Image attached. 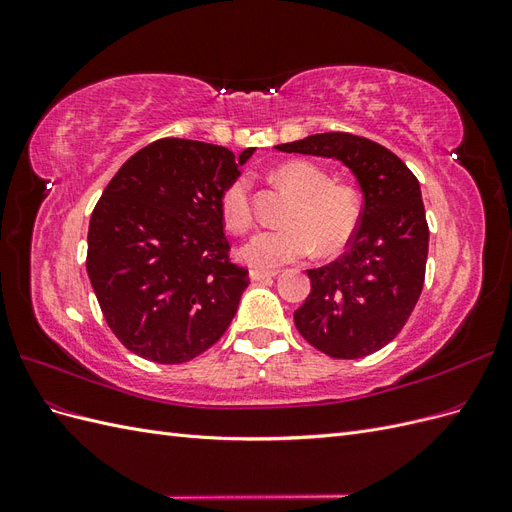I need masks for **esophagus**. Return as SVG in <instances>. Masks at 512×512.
I'll return each mask as SVG.
<instances>
[{
	"instance_id": "1",
	"label": "esophagus",
	"mask_w": 512,
	"mask_h": 512,
	"mask_svg": "<svg viewBox=\"0 0 512 512\" xmlns=\"http://www.w3.org/2000/svg\"><path fill=\"white\" fill-rule=\"evenodd\" d=\"M275 275H277V271H258V269L250 271L252 282H265V280H271V277H275Z\"/></svg>"
}]
</instances>
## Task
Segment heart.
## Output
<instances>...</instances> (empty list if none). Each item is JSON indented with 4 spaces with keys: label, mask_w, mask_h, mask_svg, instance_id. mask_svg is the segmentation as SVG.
Masks as SVG:
<instances>
[{
    "label": "heart",
    "mask_w": 512,
    "mask_h": 512,
    "mask_svg": "<svg viewBox=\"0 0 512 512\" xmlns=\"http://www.w3.org/2000/svg\"><path fill=\"white\" fill-rule=\"evenodd\" d=\"M275 181L290 190L294 200L286 228L260 230L241 247V258L252 269L273 271L288 262L301 260L314 250L320 256L342 252L354 237L361 218V200L348 183L331 181L324 170L312 162H286L273 173ZM224 224L245 232L254 222L250 179L239 175L232 179L220 196Z\"/></svg>",
    "instance_id": "heart-1"
}]
</instances>
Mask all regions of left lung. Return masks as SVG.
I'll use <instances>...</instances> for the list:
<instances>
[{
  "instance_id": "1",
  "label": "left lung",
  "mask_w": 512,
  "mask_h": 512,
  "mask_svg": "<svg viewBox=\"0 0 512 512\" xmlns=\"http://www.w3.org/2000/svg\"><path fill=\"white\" fill-rule=\"evenodd\" d=\"M286 153L344 162L363 192L348 252L309 269L312 292L294 312L299 333L333 359H361L404 329L425 282L429 228L421 185L393 151L348 132L277 145Z\"/></svg>"
}]
</instances>
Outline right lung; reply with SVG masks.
Listing matches in <instances>:
<instances>
[{"instance_id":"add662e5","label":"right lung","mask_w":512,"mask_h":512,"mask_svg":"<svg viewBox=\"0 0 512 512\" xmlns=\"http://www.w3.org/2000/svg\"><path fill=\"white\" fill-rule=\"evenodd\" d=\"M252 153L160 138L104 188L89 220L87 275L130 352L177 365L230 327L250 277L230 262L220 196Z\"/></svg>"}]
</instances>
